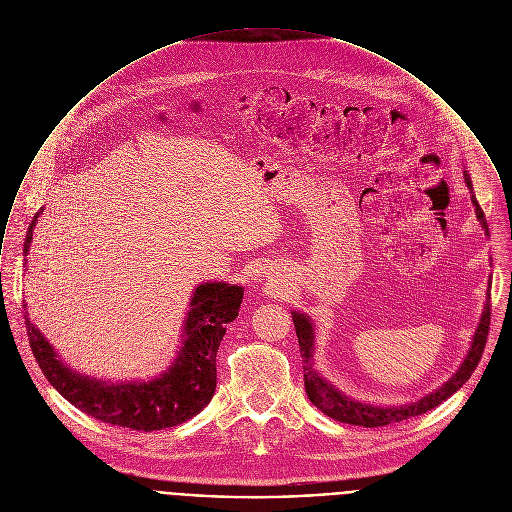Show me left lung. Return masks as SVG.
I'll return each instance as SVG.
<instances>
[{
	"mask_svg": "<svg viewBox=\"0 0 512 512\" xmlns=\"http://www.w3.org/2000/svg\"><path fill=\"white\" fill-rule=\"evenodd\" d=\"M465 182L473 190L469 172H465ZM473 204H475V210H477V218L481 220L483 228L489 234L485 212L479 206L475 194H473ZM292 320H294L296 336H298V343H300V355H302L304 383H306L308 399L322 413H326L328 417L341 421V423L359 425V427H383V425H391V423H397V421H403V419H409V417H415V415H423V413L435 409L437 405H441L445 399H449L457 389H461L467 383V379L477 369V365H479V361L483 357L485 345H487L489 326H491V294H489V300L485 304V312H483L479 330L475 332V340L471 343V349H469L463 365L459 367V371L443 387H439L435 393L423 397L417 403L405 405V407H387V409H383V407L363 405L359 401H353V399L341 395L334 385H330L326 379H322L318 375V371L312 367L314 365L312 363V351H314V334L312 332L314 330H312L310 320L304 314H296V312L292 314Z\"/></svg>",
	"mask_w": 512,
	"mask_h": 512,
	"instance_id": "1",
	"label": "left lung"
}]
</instances>
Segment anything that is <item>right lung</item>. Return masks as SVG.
<instances>
[{
	"label": "right lung",
	"mask_w": 512,
	"mask_h": 512,
	"mask_svg": "<svg viewBox=\"0 0 512 512\" xmlns=\"http://www.w3.org/2000/svg\"><path fill=\"white\" fill-rule=\"evenodd\" d=\"M41 210L27 228L23 254L29 250ZM242 294L240 286L224 282L198 286L176 361L167 373L149 383L115 385L79 375L57 359L53 347L29 320H25V328L43 375L71 405L103 423L147 433L180 425L210 403L216 389V351L226 334V324L238 316Z\"/></svg>",
	"instance_id": "obj_1"
}]
</instances>
